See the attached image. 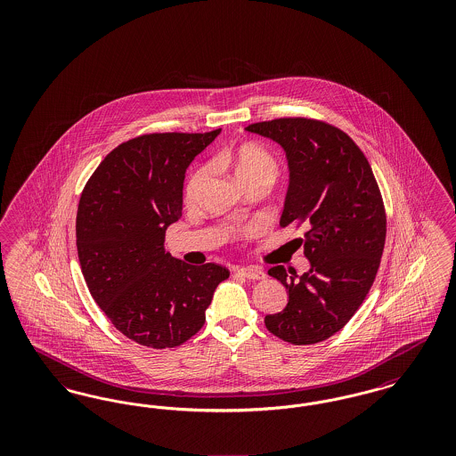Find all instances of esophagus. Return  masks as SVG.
I'll use <instances>...</instances> for the list:
<instances>
[{
    "label": "esophagus",
    "instance_id": "esophagus-1",
    "mask_svg": "<svg viewBox=\"0 0 456 456\" xmlns=\"http://www.w3.org/2000/svg\"><path fill=\"white\" fill-rule=\"evenodd\" d=\"M238 273L240 277L249 279V281H263L266 277L263 268H258V266H240L238 268Z\"/></svg>",
    "mask_w": 456,
    "mask_h": 456
}]
</instances>
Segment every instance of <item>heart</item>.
Wrapping results in <instances>:
<instances>
[{
	"label": "heart",
	"instance_id": "b5f03b06",
	"mask_svg": "<svg viewBox=\"0 0 456 456\" xmlns=\"http://www.w3.org/2000/svg\"><path fill=\"white\" fill-rule=\"evenodd\" d=\"M214 162L220 167L231 169L242 186L256 181H265L272 184L281 173V166L275 155L258 143H251V142L242 143L231 151L218 152ZM205 174H207V167L198 166L188 175V181L184 186V198L188 201L195 198L205 179Z\"/></svg>",
	"mask_w": 456,
	"mask_h": 456
}]
</instances>
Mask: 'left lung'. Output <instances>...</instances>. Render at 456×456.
Instances as JSON below:
<instances>
[{"label":"left lung","instance_id":"obj_1","mask_svg":"<svg viewBox=\"0 0 456 456\" xmlns=\"http://www.w3.org/2000/svg\"><path fill=\"white\" fill-rule=\"evenodd\" d=\"M287 153L290 184L281 225L304 227L301 277L282 265L268 270L289 292L270 333L294 346L323 342L347 325L376 279L387 239L383 196L366 155L346 131L313 118H279L249 125Z\"/></svg>","mask_w":456,"mask_h":456}]
</instances>
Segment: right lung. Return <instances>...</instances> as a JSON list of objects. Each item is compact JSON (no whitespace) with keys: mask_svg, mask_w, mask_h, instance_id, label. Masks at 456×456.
Listing matches in <instances>:
<instances>
[{"mask_svg":"<svg viewBox=\"0 0 456 456\" xmlns=\"http://www.w3.org/2000/svg\"><path fill=\"white\" fill-rule=\"evenodd\" d=\"M220 133H145L118 145L90 175L77 214V249L94 301L133 342L173 348L205 325L229 270L188 265L166 248L181 217L184 174Z\"/></svg>","mask_w":456,"mask_h":456,"instance_id":"1","label":"right lung"}]
</instances>
